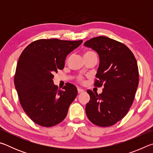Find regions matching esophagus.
Masks as SVG:
<instances>
[{"label":"esophagus","instance_id":"34e87169","mask_svg":"<svg viewBox=\"0 0 153 153\" xmlns=\"http://www.w3.org/2000/svg\"><path fill=\"white\" fill-rule=\"evenodd\" d=\"M77 92H78V93H82L84 92V90L81 88H77Z\"/></svg>","mask_w":153,"mask_h":153}]
</instances>
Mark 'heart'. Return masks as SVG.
<instances>
[{
	"label": "heart",
	"instance_id": "obj_1",
	"mask_svg": "<svg viewBox=\"0 0 153 153\" xmlns=\"http://www.w3.org/2000/svg\"><path fill=\"white\" fill-rule=\"evenodd\" d=\"M92 54H95L94 53H93L92 51H86L84 53V57L87 56H89L90 55H92ZM79 81H82V77H79Z\"/></svg>",
	"mask_w": 153,
	"mask_h": 153
}]
</instances>
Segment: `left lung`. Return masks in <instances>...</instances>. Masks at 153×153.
<instances>
[{
	"label": "left lung",
	"instance_id": "obj_1",
	"mask_svg": "<svg viewBox=\"0 0 153 153\" xmlns=\"http://www.w3.org/2000/svg\"><path fill=\"white\" fill-rule=\"evenodd\" d=\"M84 45L98 53V80L94 86L103 87L99 94L87 90L90 97L87 117L97 126H113L125 117L135 97L139 82L136 58L125 45L106 36L93 38Z\"/></svg>",
	"mask_w": 153,
	"mask_h": 153
}]
</instances>
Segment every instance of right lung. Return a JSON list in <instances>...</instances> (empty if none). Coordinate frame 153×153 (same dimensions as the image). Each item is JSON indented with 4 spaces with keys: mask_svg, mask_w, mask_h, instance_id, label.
Wrapping results in <instances>:
<instances>
[{
    "mask_svg": "<svg viewBox=\"0 0 153 153\" xmlns=\"http://www.w3.org/2000/svg\"><path fill=\"white\" fill-rule=\"evenodd\" d=\"M82 42L38 40L30 44L21 54L15 86L23 109L33 122L51 127L65 118L77 90L67 83L63 90H59L54 84V74L64 68L67 56Z\"/></svg>",
    "mask_w": 153,
    "mask_h": 153,
    "instance_id": "1",
    "label": "right lung"
}]
</instances>
